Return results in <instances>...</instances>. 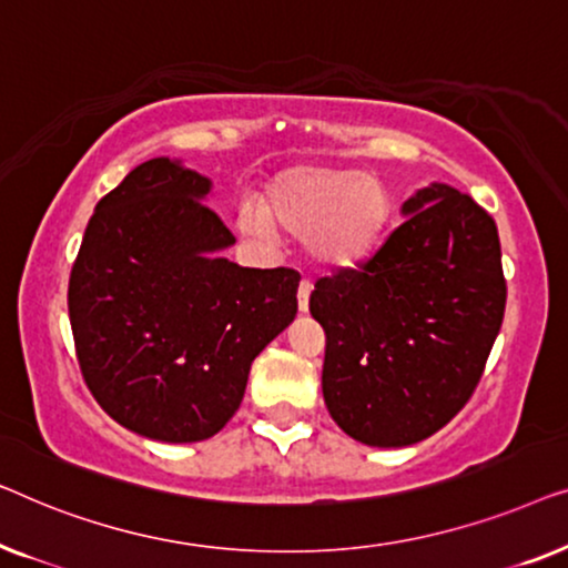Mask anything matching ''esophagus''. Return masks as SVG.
<instances>
[{"instance_id":"esophagus-1","label":"esophagus","mask_w":568,"mask_h":568,"mask_svg":"<svg viewBox=\"0 0 568 568\" xmlns=\"http://www.w3.org/2000/svg\"><path fill=\"white\" fill-rule=\"evenodd\" d=\"M311 281H301L298 285V308L301 311H308V298H311Z\"/></svg>"}]
</instances>
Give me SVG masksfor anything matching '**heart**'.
Instances as JSON below:
<instances>
[{"label": "heart", "instance_id": "heart-1", "mask_svg": "<svg viewBox=\"0 0 568 568\" xmlns=\"http://www.w3.org/2000/svg\"><path fill=\"white\" fill-rule=\"evenodd\" d=\"M257 207L242 213L246 234L267 239L273 226L308 236V252L326 267H357L378 250L390 219V197L378 180L347 166L298 164L277 174Z\"/></svg>", "mask_w": 568, "mask_h": 568}]
</instances>
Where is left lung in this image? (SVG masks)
Listing matches in <instances>:
<instances>
[{"label":"left lung","mask_w":568,"mask_h":568,"mask_svg":"<svg viewBox=\"0 0 568 568\" xmlns=\"http://www.w3.org/2000/svg\"><path fill=\"white\" fill-rule=\"evenodd\" d=\"M402 213L373 257L318 277L308 301L326 409L373 447L425 440L466 406L507 303L497 223L474 197L433 182Z\"/></svg>","instance_id":"8db88e82"}]
</instances>
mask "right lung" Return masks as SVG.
<instances>
[{"label":"right lung","mask_w":568,"mask_h":568,"mask_svg":"<svg viewBox=\"0 0 568 568\" xmlns=\"http://www.w3.org/2000/svg\"><path fill=\"white\" fill-rule=\"evenodd\" d=\"M211 180L149 159L102 197L69 277L87 388L118 425L197 443L234 417L252 361L298 311L291 267H239Z\"/></svg>","instance_id":"right-lung-1"}]
</instances>
